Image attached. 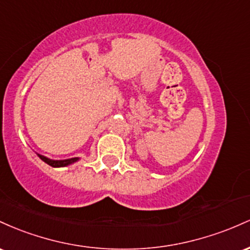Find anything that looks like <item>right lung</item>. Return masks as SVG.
Masks as SVG:
<instances>
[{
	"mask_svg": "<svg viewBox=\"0 0 250 250\" xmlns=\"http://www.w3.org/2000/svg\"><path fill=\"white\" fill-rule=\"evenodd\" d=\"M36 155L39 156V158H40L41 161L47 163V164L50 165V167H67V165H71V164H73V163L78 162L80 159L79 157H74V158H68V159H50V158H48V157L40 155V153H36Z\"/></svg>",
	"mask_w": 250,
	"mask_h": 250,
	"instance_id": "right-lung-1",
	"label": "right lung"
}]
</instances>
